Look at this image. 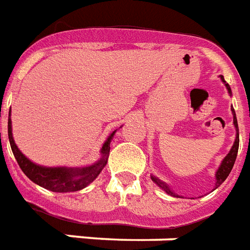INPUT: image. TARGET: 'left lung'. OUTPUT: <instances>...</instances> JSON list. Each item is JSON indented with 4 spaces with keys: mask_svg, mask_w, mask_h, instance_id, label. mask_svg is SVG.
<instances>
[{
    "mask_svg": "<svg viewBox=\"0 0 250 250\" xmlns=\"http://www.w3.org/2000/svg\"><path fill=\"white\" fill-rule=\"evenodd\" d=\"M221 81H223L224 83H225V86H227V88H228L229 94H230V87H229V84L225 81H224V77H221ZM232 112H233V125L234 127H236V131H237V134H236V140H234V144L232 146V148H230V151H229V153L224 158L223 163H221V166L219 167V169H217V172H216V188L219 186H221L224 183V180L228 177V175L230 173V171H232V168H233L234 166V162H236V158H237V152H238V143H240V138H238V125H237V118H236V112H234V110L232 108ZM151 179H152L153 182L156 183L162 189H164V191L167 192L168 195H172V196H176L173 192L169 189V187L166 184V183H163L162 180H159L158 177L155 176H151Z\"/></svg>",
    "mask_w": 250,
    "mask_h": 250,
    "instance_id": "obj_1",
    "label": "left lung"
}]
</instances>
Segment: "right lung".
<instances>
[{
	"label": "right lung",
	"instance_id": "1",
	"mask_svg": "<svg viewBox=\"0 0 250 250\" xmlns=\"http://www.w3.org/2000/svg\"><path fill=\"white\" fill-rule=\"evenodd\" d=\"M114 134H115V131L104 142L103 147H102V159L94 166L75 168V169L64 167H41V166H37L30 162L18 149L12 135V120H7V135H9L10 147H12L13 155H14L22 172L30 179L31 182L53 192H75L83 189L84 187H87L90 183L94 182L107 164V159H108V153H110V143Z\"/></svg>",
	"mask_w": 250,
	"mask_h": 250
}]
</instances>
